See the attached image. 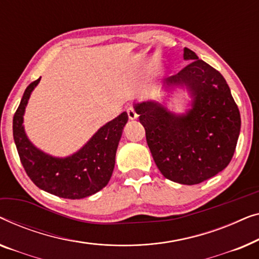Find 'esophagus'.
Instances as JSON below:
<instances>
[{"mask_svg": "<svg viewBox=\"0 0 259 259\" xmlns=\"http://www.w3.org/2000/svg\"><path fill=\"white\" fill-rule=\"evenodd\" d=\"M126 111H128V116H129L130 119H136L138 117V114L133 107H129L128 110H126Z\"/></svg>", "mask_w": 259, "mask_h": 259, "instance_id": "1", "label": "esophagus"}]
</instances>
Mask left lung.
Returning a JSON list of instances; mask_svg holds the SVG:
<instances>
[{
    "mask_svg": "<svg viewBox=\"0 0 259 259\" xmlns=\"http://www.w3.org/2000/svg\"><path fill=\"white\" fill-rule=\"evenodd\" d=\"M190 61L167 83L185 84L194 96L187 115L170 114L155 102L136 104L148 147L163 176L194 185L213 177L230 163L240 131V115L220 71L184 48Z\"/></svg>",
    "mask_w": 259,
    "mask_h": 259,
    "instance_id": "left-lung-1",
    "label": "left lung"
}]
</instances>
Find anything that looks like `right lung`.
Returning a JSON list of instances; mask_svg holds the SVG:
<instances>
[{
    "mask_svg": "<svg viewBox=\"0 0 259 259\" xmlns=\"http://www.w3.org/2000/svg\"><path fill=\"white\" fill-rule=\"evenodd\" d=\"M41 77L27 87L14 115L13 135L22 165L36 187L58 197L79 199L103 189L114 171L115 156L128 114L122 112L94 135L70 157L55 158L39 151L25 136L23 114L30 94Z\"/></svg>",
    "mask_w": 259,
    "mask_h": 259,
    "instance_id": "1",
    "label": "right lung"
}]
</instances>
